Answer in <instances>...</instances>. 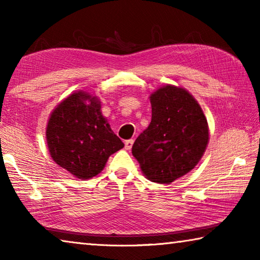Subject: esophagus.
I'll return each mask as SVG.
<instances>
[{"label":"esophagus","instance_id":"esophagus-1","mask_svg":"<svg viewBox=\"0 0 260 260\" xmlns=\"http://www.w3.org/2000/svg\"><path fill=\"white\" fill-rule=\"evenodd\" d=\"M133 143H134L133 140L125 141V149H126V150H131L132 147H133Z\"/></svg>","mask_w":260,"mask_h":260}]
</instances>
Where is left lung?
Returning a JSON list of instances; mask_svg holds the SVG:
<instances>
[{"instance_id": "left-lung-1", "label": "left lung", "mask_w": 260, "mask_h": 260, "mask_svg": "<svg viewBox=\"0 0 260 260\" xmlns=\"http://www.w3.org/2000/svg\"><path fill=\"white\" fill-rule=\"evenodd\" d=\"M149 99L151 122L135 140L132 153L148 180L170 184L203 157L210 139L208 120L186 88L161 86Z\"/></svg>"}]
</instances>
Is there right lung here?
Listing matches in <instances>:
<instances>
[{
  "label": "right lung",
  "mask_w": 260,
  "mask_h": 260,
  "mask_svg": "<svg viewBox=\"0 0 260 260\" xmlns=\"http://www.w3.org/2000/svg\"><path fill=\"white\" fill-rule=\"evenodd\" d=\"M101 108L98 96L78 90L57 104L48 119L46 139L52 160L80 180L102 172L109 157L124 148Z\"/></svg>",
  "instance_id": "right-lung-1"
}]
</instances>
